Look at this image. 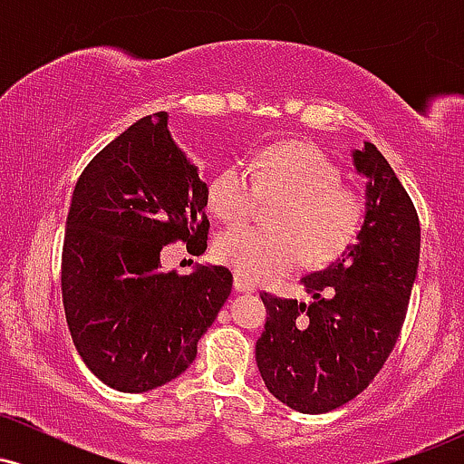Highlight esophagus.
Instances as JSON below:
<instances>
[{
	"mask_svg": "<svg viewBox=\"0 0 464 464\" xmlns=\"http://www.w3.org/2000/svg\"><path fill=\"white\" fill-rule=\"evenodd\" d=\"M233 287H236L237 292H255V287L250 285L248 281L244 279V276H239V275L233 276Z\"/></svg>",
	"mask_w": 464,
	"mask_h": 464,
	"instance_id": "1",
	"label": "esophagus"
}]
</instances>
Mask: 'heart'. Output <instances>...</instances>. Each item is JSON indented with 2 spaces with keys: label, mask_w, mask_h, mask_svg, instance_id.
<instances>
[{
  "label": "heart",
  "mask_w": 464,
  "mask_h": 464,
  "mask_svg": "<svg viewBox=\"0 0 464 464\" xmlns=\"http://www.w3.org/2000/svg\"><path fill=\"white\" fill-rule=\"evenodd\" d=\"M248 171L222 169L209 183L207 205L222 222L237 225L257 198H276L268 214L273 228L231 227L216 239V257L250 284L284 275L303 257L312 266L332 262L358 236L364 200L340 183L338 165L314 143H275Z\"/></svg>",
  "instance_id": "obj_1"
}]
</instances>
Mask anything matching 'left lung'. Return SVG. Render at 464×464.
Returning a JSON list of instances; mask_svg holds the SVG:
<instances>
[{"instance_id":"1","label":"left lung","mask_w":464,"mask_h":464,"mask_svg":"<svg viewBox=\"0 0 464 464\" xmlns=\"http://www.w3.org/2000/svg\"><path fill=\"white\" fill-rule=\"evenodd\" d=\"M353 165L369 180L358 242L303 276L312 303L262 292L259 372L281 403L305 414L344 406L371 384L395 347L417 279L420 227L408 191L369 141Z\"/></svg>"}]
</instances>
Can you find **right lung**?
I'll list each match as a JSON object with an SVG mask.
<instances>
[{"mask_svg": "<svg viewBox=\"0 0 464 464\" xmlns=\"http://www.w3.org/2000/svg\"><path fill=\"white\" fill-rule=\"evenodd\" d=\"M207 183L168 130V113L135 121L80 174L63 242L65 318L80 358L121 392L168 384L194 362L231 295L225 266L161 273L183 239L205 253Z\"/></svg>", "mask_w": 464, "mask_h": 464, "instance_id": "add662e5", "label": "right lung"}]
</instances>
